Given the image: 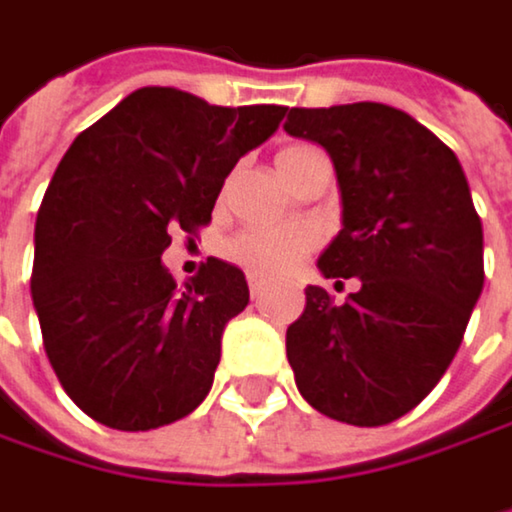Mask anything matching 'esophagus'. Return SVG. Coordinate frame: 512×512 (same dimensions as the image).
<instances>
[{
  "label": "esophagus",
  "mask_w": 512,
  "mask_h": 512,
  "mask_svg": "<svg viewBox=\"0 0 512 512\" xmlns=\"http://www.w3.org/2000/svg\"><path fill=\"white\" fill-rule=\"evenodd\" d=\"M262 292H265V286H262V280H256V277H250V295H253V301H259V298H262Z\"/></svg>",
  "instance_id": "obj_1"
}]
</instances>
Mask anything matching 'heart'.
I'll use <instances>...</instances> for the list:
<instances>
[{"mask_svg":"<svg viewBox=\"0 0 512 512\" xmlns=\"http://www.w3.org/2000/svg\"><path fill=\"white\" fill-rule=\"evenodd\" d=\"M307 145H289L277 154V169H286L292 160L307 154ZM316 244L313 229L307 226H250L235 232L223 253L253 277H283L289 274Z\"/></svg>","mask_w":512,"mask_h":512,"instance_id":"1","label":"heart"}]
</instances>
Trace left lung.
<instances>
[{
    "mask_svg": "<svg viewBox=\"0 0 512 512\" xmlns=\"http://www.w3.org/2000/svg\"><path fill=\"white\" fill-rule=\"evenodd\" d=\"M286 133L319 142L337 169L343 229L325 277H358L334 304L307 286L286 331L301 396L352 426H384L441 382L483 292V226L456 154L387 104L292 107Z\"/></svg>",
    "mask_w": 512,
    "mask_h": 512,
    "instance_id": "obj_1",
    "label": "left lung"
}]
</instances>
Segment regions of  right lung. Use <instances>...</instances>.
I'll return each mask as SVG.
<instances>
[{
  "mask_svg": "<svg viewBox=\"0 0 512 512\" xmlns=\"http://www.w3.org/2000/svg\"><path fill=\"white\" fill-rule=\"evenodd\" d=\"M286 107H211L178 89L130 92L65 151L35 220L32 301L65 393L98 423L145 432L211 390L220 337L250 289L208 259L184 289L160 256L211 223L217 193Z\"/></svg>",
  "mask_w": 512,
  "mask_h": 512,
  "instance_id": "right-lung-1",
  "label": "right lung"
}]
</instances>
